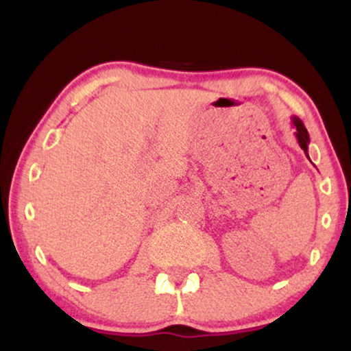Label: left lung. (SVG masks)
Returning a JSON list of instances; mask_svg holds the SVG:
<instances>
[{
    "label": "left lung",
    "instance_id": "8db88e82",
    "mask_svg": "<svg viewBox=\"0 0 351 351\" xmlns=\"http://www.w3.org/2000/svg\"><path fill=\"white\" fill-rule=\"evenodd\" d=\"M292 125H293V128H295L297 142H299L300 148H302V150L305 152V155H307V158H308V143H310V136H308L307 128H305L304 122H302V120L299 119V117H295V115L292 117ZM308 160H310V158H308Z\"/></svg>",
    "mask_w": 351,
    "mask_h": 351
}]
</instances>
